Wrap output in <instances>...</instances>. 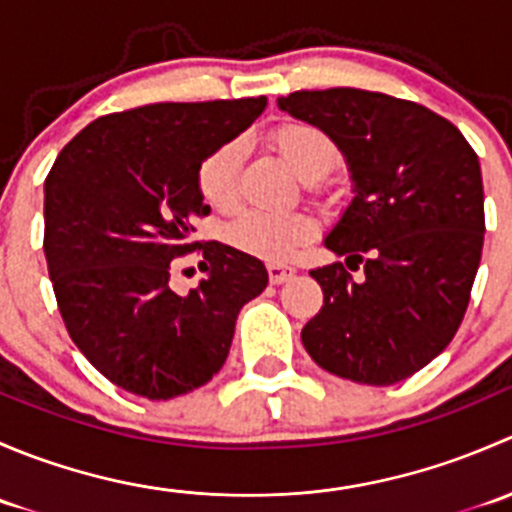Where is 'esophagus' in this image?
<instances>
[{
	"mask_svg": "<svg viewBox=\"0 0 512 512\" xmlns=\"http://www.w3.org/2000/svg\"><path fill=\"white\" fill-rule=\"evenodd\" d=\"M267 275H270L272 285H285V282L297 275V270L289 265H267Z\"/></svg>",
	"mask_w": 512,
	"mask_h": 512,
	"instance_id": "1",
	"label": "esophagus"
}]
</instances>
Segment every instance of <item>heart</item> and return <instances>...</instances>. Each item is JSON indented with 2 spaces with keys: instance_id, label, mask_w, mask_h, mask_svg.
<instances>
[{
  "instance_id": "heart-1",
  "label": "heart",
  "mask_w": 512,
  "mask_h": 512,
  "mask_svg": "<svg viewBox=\"0 0 512 512\" xmlns=\"http://www.w3.org/2000/svg\"><path fill=\"white\" fill-rule=\"evenodd\" d=\"M270 141L304 180L324 178L342 158L337 141L324 128L307 121L280 123L270 131ZM245 156V138H227L203 158L198 165V190L205 203L220 210L237 203ZM223 235L227 245L245 255L282 262L317 235V225L297 210L247 208L225 225Z\"/></svg>"
}]
</instances>
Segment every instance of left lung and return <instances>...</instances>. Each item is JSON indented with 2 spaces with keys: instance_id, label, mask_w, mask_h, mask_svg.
Returning a JSON list of instances; mask_svg holds the SVG:
<instances>
[{
  "instance_id": "obj_1",
  "label": "left lung",
  "mask_w": 512,
  "mask_h": 512,
  "mask_svg": "<svg viewBox=\"0 0 512 512\" xmlns=\"http://www.w3.org/2000/svg\"><path fill=\"white\" fill-rule=\"evenodd\" d=\"M280 108L337 141L356 190L324 240L347 265L309 270L324 304L304 349L356 384L409 379L451 344L471 302L485 232L476 151L448 118L379 91H294Z\"/></svg>"
}]
</instances>
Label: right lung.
Here are the masks:
<instances>
[{
	"mask_svg": "<svg viewBox=\"0 0 512 512\" xmlns=\"http://www.w3.org/2000/svg\"><path fill=\"white\" fill-rule=\"evenodd\" d=\"M265 96L148 103L76 133L44 183V252L56 304L86 359L111 384L153 401L223 369L242 304L267 287L260 260L190 240L210 213L198 165L245 131ZM199 250L209 277L188 298L169 262Z\"/></svg>",
	"mask_w": 512,
	"mask_h": 512,
	"instance_id": "add662e5",
	"label": "right lung"
}]
</instances>
